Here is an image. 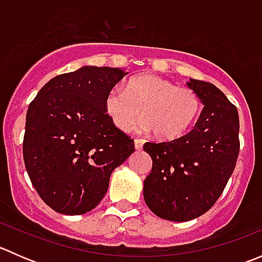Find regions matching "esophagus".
<instances>
[{
    "mask_svg": "<svg viewBox=\"0 0 262 262\" xmlns=\"http://www.w3.org/2000/svg\"><path fill=\"white\" fill-rule=\"evenodd\" d=\"M143 144H144V139L137 138L136 141H134V146H136L137 149H142V148H143Z\"/></svg>",
    "mask_w": 262,
    "mask_h": 262,
    "instance_id": "34e87169",
    "label": "esophagus"
}]
</instances>
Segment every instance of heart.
Returning <instances> with one entry per match:
<instances>
[{
	"label": "heart",
	"instance_id": "b5f03b06",
	"mask_svg": "<svg viewBox=\"0 0 262 262\" xmlns=\"http://www.w3.org/2000/svg\"><path fill=\"white\" fill-rule=\"evenodd\" d=\"M105 109L120 130L129 132L139 116V130H149L161 139L182 136L199 115L202 104L191 89L150 75L128 81L125 89L115 87L105 99Z\"/></svg>",
	"mask_w": 262,
	"mask_h": 262
}]
</instances>
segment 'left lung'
Returning a JSON list of instances; mask_svg holds the SVG:
<instances>
[{
	"mask_svg": "<svg viewBox=\"0 0 262 262\" xmlns=\"http://www.w3.org/2000/svg\"><path fill=\"white\" fill-rule=\"evenodd\" d=\"M204 104L194 128L170 142H147L152 171L144 180L146 204L160 218L186 222L207 213L231 178L239 152V119L226 95L204 81L190 80Z\"/></svg>",
	"mask_w": 262,
	"mask_h": 262,
	"instance_id": "obj_1",
	"label": "left lung"
}]
</instances>
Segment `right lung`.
Listing matches in <instances>:
<instances>
[{"mask_svg":"<svg viewBox=\"0 0 262 262\" xmlns=\"http://www.w3.org/2000/svg\"><path fill=\"white\" fill-rule=\"evenodd\" d=\"M126 73L86 66L41 87L26 114L23 155L39 196L53 210L78 215L105 196L110 175L134 141L107 115L105 99Z\"/></svg>","mask_w":262,"mask_h":262,"instance_id":"obj_1","label":"right lung"}]
</instances>
